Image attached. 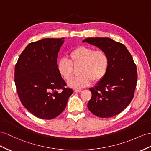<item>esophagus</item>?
Masks as SVG:
<instances>
[{"label":"esophagus","instance_id":"esophagus-1","mask_svg":"<svg viewBox=\"0 0 151 151\" xmlns=\"http://www.w3.org/2000/svg\"><path fill=\"white\" fill-rule=\"evenodd\" d=\"M81 91H82V90H81V89H75L74 90V91H75V92H76V93H79Z\"/></svg>","mask_w":151,"mask_h":151}]
</instances>
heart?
<instances>
[{
    "label": "heart",
    "instance_id": "1",
    "mask_svg": "<svg viewBox=\"0 0 151 151\" xmlns=\"http://www.w3.org/2000/svg\"><path fill=\"white\" fill-rule=\"evenodd\" d=\"M70 60L62 58L58 60L57 68L59 73L66 80H69L73 75L74 64L81 63L79 76L68 82L70 87L81 88L89 85L91 82H98L104 78L109 67L107 54L101 50H95L91 48L79 47L73 49L70 54Z\"/></svg>",
    "mask_w": 151,
    "mask_h": 151
}]
</instances>
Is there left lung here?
<instances>
[{"label": "left lung", "mask_w": 151, "mask_h": 151, "mask_svg": "<svg viewBox=\"0 0 151 151\" xmlns=\"http://www.w3.org/2000/svg\"><path fill=\"white\" fill-rule=\"evenodd\" d=\"M96 46L107 54V73L95 87L90 88V111L101 118L118 115L129 104L137 85V71L133 59L122 43L109 38H87L83 43Z\"/></svg>", "instance_id": "8db88e82"}]
</instances>
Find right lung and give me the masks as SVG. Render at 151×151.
Returning a JSON list of instances; mask_svg holds the SVG:
<instances>
[{
	"instance_id": "obj_1",
	"label": "right lung",
	"mask_w": 151,
	"mask_h": 151,
	"mask_svg": "<svg viewBox=\"0 0 151 151\" xmlns=\"http://www.w3.org/2000/svg\"><path fill=\"white\" fill-rule=\"evenodd\" d=\"M64 38H44L29 43L18 58L14 83L18 97L29 112L42 119L56 118L73 93L57 68Z\"/></svg>"
}]
</instances>
